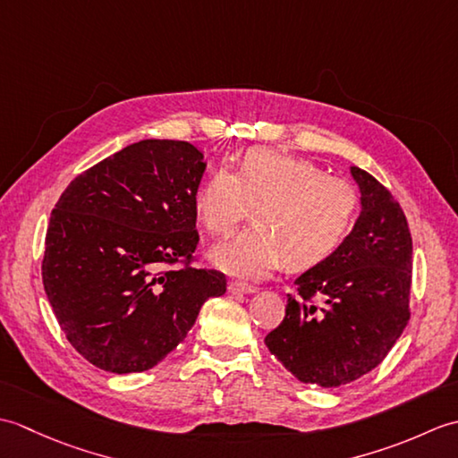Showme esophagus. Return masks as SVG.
Listing matches in <instances>:
<instances>
[{"label":"esophagus","mask_w":458,"mask_h":458,"mask_svg":"<svg viewBox=\"0 0 458 458\" xmlns=\"http://www.w3.org/2000/svg\"><path fill=\"white\" fill-rule=\"evenodd\" d=\"M230 293H256V287L246 284V281H230L228 284Z\"/></svg>","instance_id":"obj_1"}]
</instances>
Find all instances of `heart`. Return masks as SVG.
<instances>
[{
  "label": "heart",
  "instance_id": "b5f03b06",
  "mask_svg": "<svg viewBox=\"0 0 458 458\" xmlns=\"http://www.w3.org/2000/svg\"><path fill=\"white\" fill-rule=\"evenodd\" d=\"M251 207L254 226L214 248L210 259L230 276L264 279L284 264L303 271L333 258L354 228L360 199L313 161L254 148L234 173L214 169L194 194V214L216 238L230 236Z\"/></svg>",
  "mask_w": 458,
  "mask_h": 458
}]
</instances>
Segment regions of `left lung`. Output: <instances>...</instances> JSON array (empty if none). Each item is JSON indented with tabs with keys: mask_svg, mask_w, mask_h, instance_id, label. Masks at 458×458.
<instances>
[{
	"mask_svg": "<svg viewBox=\"0 0 458 458\" xmlns=\"http://www.w3.org/2000/svg\"><path fill=\"white\" fill-rule=\"evenodd\" d=\"M350 173L362 194L352 232L333 258L297 277V295H287L284 320L266 336L291 374L320 387L350 384L382 364L411 315L405 214L372 174Z\"/></svg>",
	"mask_w": 458,
	"mask_h": 458,
	"instance_id": "1",
	"label": "left lung"
}]
</instances>
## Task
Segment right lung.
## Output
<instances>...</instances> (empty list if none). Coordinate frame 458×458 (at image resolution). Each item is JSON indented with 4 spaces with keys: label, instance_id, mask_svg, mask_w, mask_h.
<instances>
[{
    "label": "right lung",
    "instance_id": "right-lung-1",
    "mask_svg": "<svg viewBox=\"0 0 458 458\" xmlns=\"http://www.w3.org/2000/svg\"><path fill=\"white\" fill-rule=\"evenodd\" d=\"M204 167L187 141L143 140L81 173L55 204L45 293L68 343L96 368L157 366L204 301L226 293V276L192 267Z\"/></svg>",
    "mask_w": 458,
    "mask_h": 458
}]
</instances>
